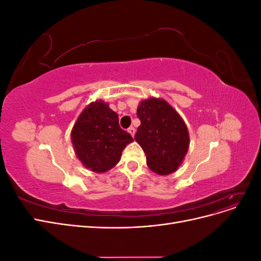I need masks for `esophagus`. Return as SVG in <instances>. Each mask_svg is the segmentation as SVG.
Wrapping results in <instances>:
<instances>
[{
	"label": "esophagus",
	"mask_w": 261,
	"mask_h": 261,
	"mask_svg": "<svg viewBox=\"0 0 261 261\" xmlns=\"http://www.w3.org/2000/svg\"><path fill=\"white\" fill-rule=\"evenodd\" d=\"M128 133L134 137V136H135V128H134V127H129V128H128Z\"/></svg>",
	"instance_id": "1"
}]
</instances>
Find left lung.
<instances>
[{"label":"left lung","mask_w":261,"mask_h":261,"mask_svg":"<svg viewBox=\"0 0 261 261\" xmlns=\"http://www.w3.org/2000/svg\"><path fill=\"white\" fill-rule=\"evenodd\" d=\"M140 126L135 140L147 156L152 172L168 175L183 162L189 147L188 129L183 118L163 99L143 100L137 108Z\"/></svg>","instance_id":"obj_1"}]
</instances>
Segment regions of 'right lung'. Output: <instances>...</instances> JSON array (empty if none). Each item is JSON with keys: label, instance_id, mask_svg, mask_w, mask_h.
<instances>
[{"label": "right lung", "instance_id": "obj_1", "mask_svg": "<svg viewBox=\"0 0 261 261\" xmlns=\"http://www.w3.org/2000/svg\"><path fill=\"white\" fill-rule=\"evenodd\" d=\"M75 153L85 168L96 173L112 169L124 148L134 140L118 124V115L105 101L87 106L70 133Z\"/></svg>", "mask_w": 261, "mask_h": 261}]
</instances>
